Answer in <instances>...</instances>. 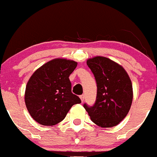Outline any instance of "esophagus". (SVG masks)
<instances>
[{
	"mask_svg": "<svg viewBox=\"0 0 157 157\" xmlns=\"http://www.w3.org/2000/svg\"><path fill=\"white\" fill-rule=\"evenodd\" d=\"M80 98H81L82 102H84V100H85V95H80Z\"/></svg>",
	"mask_w": 157,
	"mask_h": 157,
	"instance_id": "1",
	"label": "esophagus"
}]
</instances>
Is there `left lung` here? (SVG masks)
I'll list each match as a JSON object with an SVG mask.
<instances>
[{
    "label": "left lung",
    "instance_id": "obj_1",
    "mask_svg": "<svg viewBox=\"0 0 157 157\" xmlns=\"http://www.w3.org/2000/svg\"><path fill=\"white\" fill-rule=\"evenodd\" d=\"M87 65L97 84L95 102L84 108L91 120L100 127H113L124 119L132 102V86L126 70L111 59L102 56L89 59Z\"/></svg>",
    "mask_w": 157,
    "mask_h": 157
}]
</instances>
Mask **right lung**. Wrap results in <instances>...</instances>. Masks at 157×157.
Here are the masks:
<instances>
[{"instance_id": "1", "label": "right lung", "mask_w": 157, "mask_h": 157, "mask_svg": "<svg viewBox=\"0 0 157 157\" xmlns=\"http://www.w3.org/2000/svg\"><path fill=\"white\" fill-rule=\"evenodd\" d=\"M77 62L55 59L34 72L25 89V105L31 117L43 126H54L63 120L79 97L71 92L70 75Z\"/></svg>"}]
</instances>
